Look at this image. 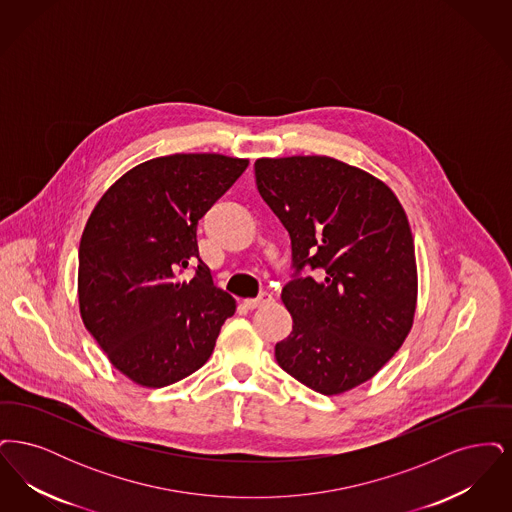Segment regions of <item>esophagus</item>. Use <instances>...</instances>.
Here are the masks:
<instances>
[{
  "instance_id": "obj_1",
  "label": "esophagus",
  "mask_w": 512,
  "mask_h": 512,
  "mask_svg": "<svg viewBox=\"0 0 512 512\" xmlns=\"http://www.w3.org/2000/svg\"><path fill=\"white\" fill-rule=\"evenodd\" d=\"M272 301V295L267 292L261 293L259 297H251V299H245V307H249V309H257V307H263V305H267Z\"/></svg>"
}]
</instances>
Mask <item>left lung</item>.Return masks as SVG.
Returning <instances> with one entry per match:
<instances>
[{"mask_svg":"<svg viewBox=\"0 0 512 512\" xmlns=\"http://www.w3.org/2000/svg\"><path fill=\"white\" fill-rule=\"evenodd\" d=\"M261 197L286 226L297 274L282 290L292 334L274 357L322 395L353 390L413 328L418 276L411 226L380 178L326 155L261 157Z\"/></svg>","mask_w":512,"mask_h":512,"instance_id":"left-lung-1","label":"left lung"}]
</instances>
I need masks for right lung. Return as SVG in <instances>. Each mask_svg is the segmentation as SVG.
<instances>
[{
    "instance_id": "obj_1",
    "label": "right lung",
    "mask_w": 512,
    "mask_h": 512,
    "mask_svg": "<svg viewBox=\"0 0 512 512\" xmlns=\"http://www.w3.org/2000/svg\"><path fill=\"white\" fill-rule=\"evenodd\" d=\"M249 159L174 153L124 172L101 195L78 249V309L109 363L144 388L205 365L236 299L213 284L195 226ZM198 263L190 280L179 272Z\"/></svg>"
}]
</instances>
